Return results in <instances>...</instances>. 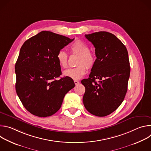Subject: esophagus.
I'll list each match as a JSON object with an SVG mask.
<instances>
[{
    "label": "esophagus",
    "mask_w": 151,
    "mask_h": 151,
    "mask_svg": "<svg viewBox=\"0 0 151 151\" xmlns=\"http://www.w3.org/2000/svg\"><path fill=\"white\" fill-rule=\"evenodd\" d=\"M74 82H75V84L76 85L79 83V82L78 81H77V80H74Z\"/></svg>",
    "instance_id": "esophagus-1"
}]
</instances>
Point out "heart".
Wrapping results in <instances>:
<instances>
[{
  "instance_id": "1",
  "label": "heart",
  "mask_w": 151,
  "mask_h": 151,
  "mask_svg": "<svg viewBox=\"0 0 151 151\" xmlns=\"http://www.w3.org/2000/svg\"><path fill=\"white\" fill-rule=\"evenodd\" d=\"M73 54L79 55L77 60V66L75 68H69L63 72V75L75 80H78L83 77L86 73V67L91 68L95 64V54L90 51L87 44L81 40H76L70 46ZM57 60L60 66L63 68H66L68 66V54L60 50L57 54Z\"/></svg>"
}]
</instances>
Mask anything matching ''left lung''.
<instances>
[{
  "instance_id": "obj_1",
  "label": "left lung",
  "mask_w": 151,
  "mask_h": 151,
  "mask_svg": "<svg viewBox=\"0 0 151 151\" xmlns=\"http://www.w3.org/2000/svg\"><path fill=\"white\" fill-rule=\"evenodd\" d=\"M85 36L95 47L97 58L89 78L81 81L85 88L83 103L90 114L106 116L121 105L127 93L130 73L128 51L111 33L99 32Z\"/></svg>"
}]
</instances>
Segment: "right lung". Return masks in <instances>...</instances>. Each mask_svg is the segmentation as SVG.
Wrapping results in <instances>:
<instances>
[{
    "instance_id": "right-lung-1",
    "label": "right lung",
    "mask_w": 151,
    "mask_h": 151,
    "mask_svg": "<svg viewBox=\"0 0 151 151\" xmlns=\"http://www.w3.org/2000/svg\"><path fill=\"white\" fill-rule=\"evenodd\" d=\"M74 39L42 31L27 40L15 63L17 94L25 108L39 117L50 116L61 107L66 94L74 88L73 79L61 75L59 51Z\"/></svg>"
}]
</instances>
